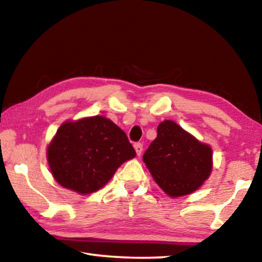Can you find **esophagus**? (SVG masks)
<instances>
[{"label":"esophagus","instance_id":"34e87169","mask_svg":"<svg viewBox=\"0 0 262 262\" xmlns=\"http://www.w3.org/2000/svg\"><path fill=\"white\" fill-rule=\"evenodd\" d=\"M134 148H135V151H136L137 156H140V155L142 154V151H143V144L139 143V142H137V143L134 144Z\"/></svg>","mask_w":262,"mask_h":262}]
</instances>
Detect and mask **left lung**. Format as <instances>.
I'll list each match as a JSON object with an SVG mask.
<instances>
[{
    "label": "left lung",
    "instance_id": "8db88e82",
    "mask_svg": "<svg viewBox=\"0 0 262 262\" xmlns=\"http://www.w3.org/2000/svg\"><path fill=\"white\" fill-rule=\"evenodd\" d=\"M212 152L171 120L157 127V137L143 155L154 179L170 196L196 190L211 172Z\"/></svg>",
    "mask_w": 262,
    "mask_h": 262
}]
</instances>
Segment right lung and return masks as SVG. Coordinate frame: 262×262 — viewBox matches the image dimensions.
Masks as SVG:
<instances>
[{
    "instance_id": "1",
    "label": "right lung",
    "mask_w": 262,
    "mask_h": 262,
    "mask_svg": "<svg viewBox=\"0 0 262 262\" xmlns=\"http://www.w3.org/2000/svg\"><path fill=\"white\" fill-rule=\"evenodd\" d=\"M135 155L126 133L99 115L63 123L47 150L55 180L79 194L100 189Z\"/></svg>"
}]
</instances>
